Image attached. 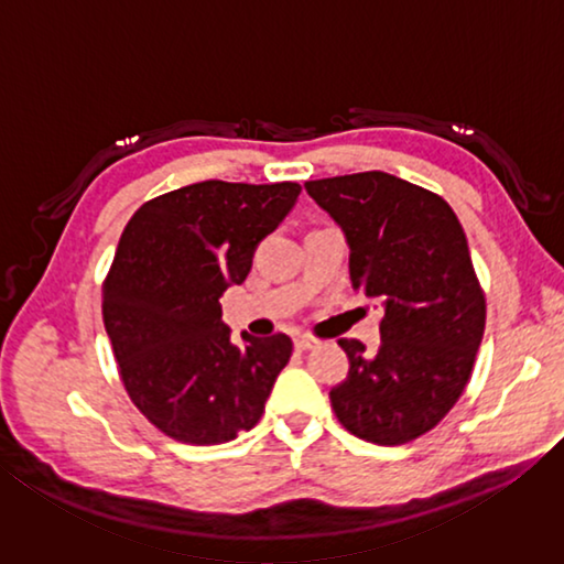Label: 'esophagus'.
I'll return each instance as SVG.
<instances>
[{
	"instance_id": "34e87169",
	"label": "esophagus",
	"mask_w": 564,
	"mask_h": 564,
	"mask_svg": "<svg viewBox=\"0 0 564 564\" xmlns=\"http://www.w3.org/2000/svg\"><path fill=\"white\" fill-rule=\"evenodd\" d=\"M293 346H295V350H311L313 346H316V340H313V338H308V336H299V338H295L293 340Z\"/></svg>"
}]
</instances>
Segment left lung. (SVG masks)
I'll use <instances>...</instances> for the list:
<instances>
[{
  "label": "left lung",
  "mask_w": 564,
  "mask_h": 564,
  "mask_svg": "<svg viewBox=\"0 0 564 564\" xmlns=\"http://www.w3.org/2000/svg\"><path fill=\"white\" fill-rule=\"evenodd\" d=\"M305 191L346 236L352 289L383 305L376 352L338 340L350 368L330 405L360 441H415L463 395L485 330L463 226L433 191L386 171L305 181Z\"/></svg>",
  "instance_id": "left-lung-1"
}]
</instances>
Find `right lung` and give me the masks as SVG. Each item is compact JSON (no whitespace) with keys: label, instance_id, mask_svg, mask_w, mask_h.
Here are the masks:
<instances>
[{"label":"right lung","instance_id":"obj_1","mask_svg":"<svg viewBox=\"0 0 564 564\" xmlns=\"http://www.w3.org/2000/svg\"><path fill=\"white\" fill-rule=\"evenodd\" d=\"M301 186L202 181L131 216L104 283L119 373L149 423L188 445H218L259 423L293 343L253 338L221 318L228 285L299 202Z\"/></svg>","mask_w":564,"mask_h":564}]
</instances>
